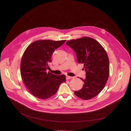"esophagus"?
Here are the masks:
<instances>
[{"label": "esophagus", "mask_w": 131, "mask_h": 131, "mask_svg": "<svg viewBox=\"0 0 131 131\" xmlns=\"http://www.w3.org/2000/svg\"><path fill=\"white\" fill-rule=\"evenodd\" d=\"M72 78H73V77H70V76H66V80H70V79H72Z\"/></svg>", "instance_id": "34e87169"}]
</instances>
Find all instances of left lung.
Segmentation results:
<instances>
[{
	"label": "left lung",
	"instance_id": "obj_1",
	"mask_svg": "<svg viewBox=\"0 0 131 131\" xmlns=\"http://www.w3.org/2000/svg\"><path fill=\"white\" fill-rule=\"evenodd\" d=\"M77 53L79 63L84 65L86 78H80L83 87L74 94L83 100L94 98L104 89L109 75V61L107 53L95 39L84 37L66 42Z\"/></svg>",
	"mask_w": 131,
	"mask_h": 131
}]
</instances>
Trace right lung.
<instances>
[{"mask_svg":"<svg viewBox=\"0 0 131 131\" xmlns=\"http://www.w3.org/2000/svg\"><path fill=\"white\" fill-rule=\"evenodd\" d=\"M66 40H37L26 48L20 61V75L26 88L39 99L49 98L57 92L66 81L65 75H56L47 72L52 52L63 45Z\"/></svg>","mask_w":131,"mask_h":131,"instance_id":"right-lung-1","label":"right lung"}]
</instances>
